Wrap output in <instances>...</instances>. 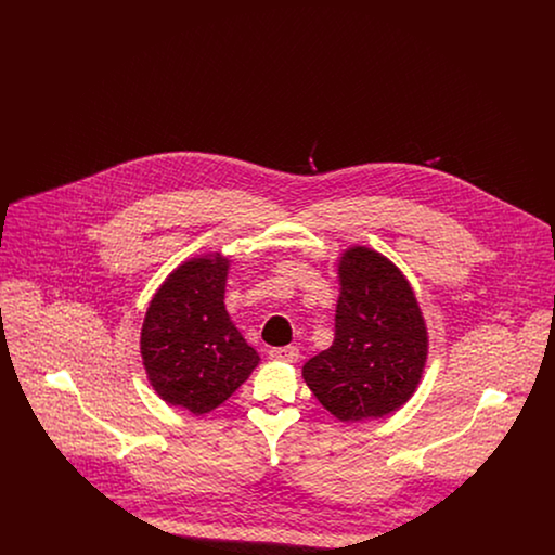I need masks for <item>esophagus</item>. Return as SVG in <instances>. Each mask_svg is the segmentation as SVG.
<instances>
[{"mask_svg": "<svg viewBox=\"0 0 555 555\" xmlns=\"http://www.w3.org/2000/svg\"><path fill=\"white\" fill-rule=\"evenodd\" d=\"M268 356H270L272 360H276V362H287V364H293V362H297V360H299V349H297L295 345H287V347H274V349H270V351H268Z\"/></svg>", "mask_w": 555, "mask_h": 555, "instance_id": "esophagus-1", "label": "esophagus"}]
</instances>
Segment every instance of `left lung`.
<instances>
[{"label":"left lung","instance_id":"obj_1","mask_svg":"<svg viewBox=\"0 0 555 555\" xmlns=\"http://www.w3.org/2000/svg\"><path fill=\"white\" fill-rule=\"evenodd\" d=\"M335 341L304 364V380L341 423L383 418L421 385L428 333L410 281L366 245L347 247L339 264Z\"/></svg>","mask_w":555,"mask_h":555}]
</instances>
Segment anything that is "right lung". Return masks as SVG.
Masks as SVG:
<instances>
[{
    "label": "right lung",
    "mask_w": 555,
    "mask_h": 555,
    "mask_svg": "<svg viewBox=\"0 0 555 555\" xmlns=\"http://www.w3.org/2000/svg\"><path fill=\"white\" fill-rule=\"evenodd\" d=\"M231 260L218 251L177 266L154 293L141 326V360L168 405L208 414L260 364L224 308Z\"/></svg>",
    "instance_id": "obj_1"
}]
</instances>
